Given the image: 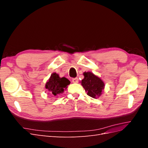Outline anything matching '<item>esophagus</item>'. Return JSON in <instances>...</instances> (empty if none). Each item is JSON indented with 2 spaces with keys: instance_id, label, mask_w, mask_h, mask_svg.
Here are the masks:
<instances>
[{
  "instance_id": "1",
  "label": "esophagus",
  "mask_w": 148,
  "mask_h": 148,
  "mask_svg": "<svg viewBox=\"0 0 148 148\" xmlns=\"http://www.w3.org/2000/svg\"><path fill=\"white\" fill-rule=\"evenodd\" d=\"M72 82L74 83H78V78H74L72 79Z\"/></svg>"
}]
</instances>
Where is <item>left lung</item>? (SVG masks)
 <instances>
[{"instance_id":"8db88e82","label":"left lung","mask_w":148,"mask_h":148,"mask_svg":"<svg viewBox=\"0 0 148 148\" xmlns=\"http://www.w3.org/2000/svg\"><path fill=\"white\" fill-rule=\"evenodd\" d=\"M83 75L84 78L82 80V84L87 95L93 98L101 96L104 88V83L101 79L91 72H84Z\"/></svg>"}]
</instances>
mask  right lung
I'll return each instance as SVG.
<instances>
[{
	"label": "right lung",
	"mask_w": 148,
	"mask_h": 148,
	"mask_svg": "<svg viewBox=\"0 0 148 148\" xmlns=\"http://www.w3.org/2000/svg\"><path fill=\"white\" fill-rule=\"evenodd\" d=\"M70 83V82L67 78L65 77L60 78L59 75L53 73L46 83V88L56 96L63 93L64 89Z\"/></svg>",
	"instance_id": "right-lung-1"
}]
</instances>
